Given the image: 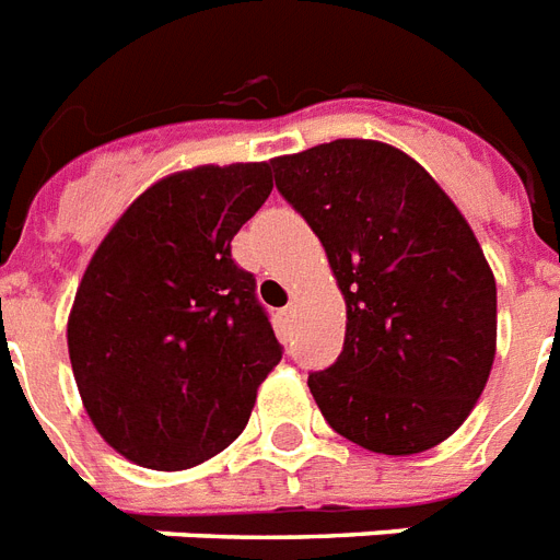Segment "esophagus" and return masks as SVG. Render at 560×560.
Returning <instances> with one entry per match:
<instances>
[{"instance_id": "esophagus-1", "label": "esophagus", "mask_w": 560, "mask_h": 560, "mask_svg": "<svg viewBox=\"0 0 560 560\" xmlns=\"http://www.w3.org/2000/svg\"><path fill=\"white\" fill-rule=\"evenodd\" d=\"M279 317L284 326H290V323H293V305H284V308L279 311Z\"/></svg>"}]
</instances>
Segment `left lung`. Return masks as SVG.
<instances>
[{"instance_id":"1","label":"left lung","mask_w":560,"mask_h":560,"mask_svg":"<svg viewBox=\"0 0 560 560\" xmlns=\"http://www.w3.org/2000/svg\"><path fill=\"white\" fill-rule=\"evenodd\" d=\"M270 166L347 299L343 352L308 375L319 411L370 452L432 450L467 420L497 355V281L476 234L387 143L331 140Z\"/></svg>"}]
</instances>
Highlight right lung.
Masks as SVG:
<instances>
[{"mask_svg":"<svg viewBox=\"0 0 560 560\" xmlns=\"http://www.w3.org/2000/svg\"><path fill=\"white\" fill-rule=\"evenodd\" d=\"M272 190L270 164L196 166L138 196L93 255L67 343L105 441L149 469H187L249 422L281 361L234 234Z\"/></svg>","mask_w":560,"mask_h":560,"instance_id":"right-lung-1","label":"right lung"}]
</instances>
